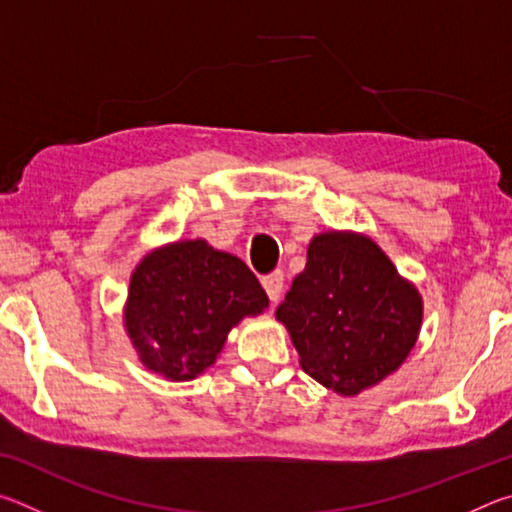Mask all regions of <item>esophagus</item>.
<instances>
[{"label":"esophagus","instance_id":"esophagus-1","mask_svg":"<svg viewBox=\"0 0 512 512\" xmlns=\"http://www.w3.org/2000/svg\"><path fill=\"white\" fill-rule=\"evenodd\" d=\"M262 287L266 289L268 298H271V302H277L282 296V289H284V275L282 271H273L262 277Z\"/></svg>","mask_w":512,"mask_h":512}]
</instances>
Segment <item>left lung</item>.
<instances>
[{
    "instance_id": "8db88e82",
    "label": "left lung",
    "mask_w": 512,
    "mask_h": 512,
    "mask_svg": "<svg viewBox=\"0 0 512 512\" xmlns=\"http://www.w3.org/2000/svg\"><path fill=\"white\" fill-rule=\"evenodd\" d=\"M275 316L287 325L309 377L357 395L409 357L422 300L375 241L327 232L311 239L305 271Z\"/></svg>"
}]
</instances>
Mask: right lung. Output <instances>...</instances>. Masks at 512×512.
I'll return each mask as SVG.
<instances>
[{"instance_id": "1", "label": "right lung", "mask_w": 512, "mask_h": 512, "mask_svg": "<svg viewBox=\"0 0 512 512\" xmlns=\"http://www.w3.org/2000/svg\"><path fill=\"white\" fill-rule=\"evenodd\" d=\"M266 307V291L239 257L203 239L178 241L135 268L126 329L146 368L185 381L212 366L241 318Z\"/></svg>"}]
</instances>
